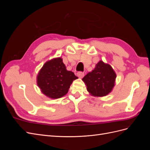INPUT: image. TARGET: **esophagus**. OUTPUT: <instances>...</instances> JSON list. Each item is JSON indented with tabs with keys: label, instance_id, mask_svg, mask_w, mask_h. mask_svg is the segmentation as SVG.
<instances>
[{
	"label": "esophagus",
	"instance_id": "34e87169",
	"mask_svg": "<svg viewBox=\"0 0 150 150\" xmlns=\"http://www.w3.org/2000/svg\"><path fill=\"white\" fill-rule=\"evenodd\" d=\"M77 75H78V76L79 77V78H82L84 76V72H78V73H77Z\"/></svg>",
	"mask_w": 150,
	"mask_h": 150
}]
</instances>
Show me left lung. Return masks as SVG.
<instances>
[{"instance_id": "1", "label": "left lung", "mask_w": 150, "mask_h": 150, "mask_svg": "<svg viewBox=\"0 0 150 150\" xmlns=\"http://www.w3.org/2000/svg\"><path fill=\"white\" fill-rule=\"evenodd\" d=\"M116 74L112 67L100 61L94 69L83 78L86 89L91 95L96 97L105 96L114 88Z\"/></svg>"}]
</instances>
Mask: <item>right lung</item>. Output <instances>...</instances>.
I'll return each instance as SVG.
<instances>
[{
  "mask_svg": "<svg viewBox=\"0 0 150 150\" xmlns=\"http://www.w3.org/2000/svg\"><path fill=\"white\" fill-rule=\"evenodd\" d=\"M78 78L74 72L67 71L61 57L47 61L39 71L37 83L41 92L51 99L66 95L73 81Z\"/></svg>",
  "mask_w": 150,
  "mask_h": 150,
  "instance_id": "right-lung-1",
  "label": "right lung"
}]
</instances>
